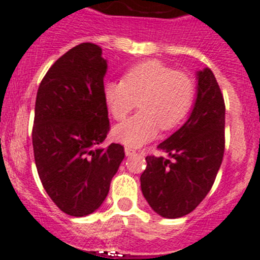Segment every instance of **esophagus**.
I'll use <instances>...</instances> for the list:
<instances>
[{
    "instance_id": "34e87169",
    "label": "esophagus",
    "mask_w": 260,
    "mask_h": 260,
    "mask_svg": "<svg viewBox=\"0 0 260 260\" xmlns=\"http://www.w3.org/2000/svg\"><path fill=\"white\" fill-rule=\"evenodd\" d=\"M135 149H133V148H130V147H126L125 148V154L127 155V157H130V155H134L135 154Z\"/></svg>"
}]
</instances>
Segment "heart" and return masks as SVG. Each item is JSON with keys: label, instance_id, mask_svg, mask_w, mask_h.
<instances>
[{"label": "heart", "instance_id": "b5f03b06", "mask_svg": "<svg viewBox=\"0 0 260 260\" xmlns=\"http://www.w3.org/2000/svg\"><path fill=\"white\" fill-rule=\"evenodd\" d=\"M105 102L116 120H123L140 103L142 111L113 128L117 142L130 148L147 144L159 127L171 130L186 117L195 97L194 81L158 60L133 66L123 80L108 81Z\"/></svg>", "mask_w": 260, "mask_h": 260}]
</instances>
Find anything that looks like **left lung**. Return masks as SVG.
Masks as SVG:
<instances>
[{
    "instance_id": "8db88e82",
    "label": "left lung",
    "mask_w": 260,
    "mask_h": 260,
    "mask_svg": "<svg viewBox=\"0 0 260 260\" xmlns=\"http://www.w3.org/2000/svg\"><path fill=\"white\" fill-rule=\"evenodd\" d=\"M197 98L186 122L158 145L169 158L148 155L140 186L150 208L165 218L194 211L211 190L224 152V101L216 76L197 73Z\"/></svg>"
}]
</instances>
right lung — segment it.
Returning <instances> with one entry per match:
<instances>
[{"instance_id":"right-lung-1","label":"right lung","mask_w":260,"mask_h":260,"mask_svg":"<svg viewBox=\"0 0 260 260\" xmlns=\"http://www.w3.org/2000/svg\"><path fill=\"white\" fill-rule=\"evenodd\" d=\"M102 48L81 43L61 56L38 88L33 149L39 179L62 212L84 217L101 207L125 153L110 132Z\"/></svg>"}]
</instances>
